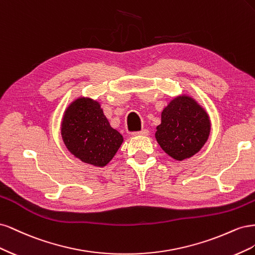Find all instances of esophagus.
I'll use <instances>...</instances> for the list:
<instances>
[{"label": "esophagus", "instance_id": "esophagus-1", "mask_svg": "<svg viewBox=\"0 0 255 255\" xmlns=\"http://www.w3.org/2000/svg\"><path fill=\"white\" fill-rule=\"evenodd\" d=\"M133 136H148L149 135V130L148 129H141L139 132H134L132 133Z\"/></svg>", "mask_w": 255, "mask_h": 255}]
</instances>
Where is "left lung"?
I'll return each mask as SVG.
<instances>
[{
  "label": "left lung",
  "instance_id": "left-lung-1",
  "mask_svg": "<svg viewBox=\"0 0 255 255\" xmlns=\"http://www.w3.org/2000/svg\"><path fill=\"white\" fill-rule=\"evenodd\" d=\"M210 133V116L195 99L182 95L172 99L161 112L155 138L169 156L184 160L201 150Z\"/></svg>",
  "mask_w": 255,
  "mask_h": 255
}]
</instances>
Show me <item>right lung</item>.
<instances>
[{"label":"right lung","mask_w":255,"mask_h":255,"mask_svg":"<svg viewBox=\"0 0 255 255\" xmlns=\"http://www.w3.org/2000/svg\"><path fill=\"white\" fill-rule=\"evenodd\" d=\"M60 130L69 152L83 163L97 167L109 164L123 142L101 105L90 98L81 97L67 107Z\"/></svg>","instance_id":"obj_1"}]
</instances>
